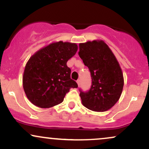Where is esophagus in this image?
<instances>
[{"instance_id":"esophagus-1","label":"esophagus","mask_w":149,"mask_h":149,"mask_svg":"<svg viewBox=\"0 0 149 149\" xmlns=\"http://www.w3.org/2000/svg\"><path fill=\"white\" fill-rule=\"evenodd\" d=\"M76 82H77V84H78V86H79V85H80V80H78Z\"/></svg>"}]
</instances>
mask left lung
I'll return each instance as SVG.
<instances>
[{
    "instance_id": "left-lung-1",
    "label": "left lung",
    "mask_w": 149,
    "mask_h": 149,
    "mask_svg": "<svg viewBox=\"0 0 149 149\" xmlns=\"http://www.w3.org/2000/svg\"><path fill=\"white\" fill-rule=\"evenodd\" d=\"M78 54L92 77L90 90H80L82 104L93 111H107L118 101L123 88V74L118 61L103 40L80 43Z\"/></svg>"
}]
</instances>
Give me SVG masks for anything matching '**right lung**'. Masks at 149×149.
<instances>
[{"instance_id": "add662e5", "label": "right lung", "mask_w": 149, "mask_h": 149, "mask_svg": "<svg viewBox=\"0 0 149 149\" xmlns=\"http://www.w3.org/2000/svg\"><path fill=\"white\" fill-rule=\"evenodd\" d=\"M77 50L76 43L54 42L30 57L22 82L26 95L32 104L45 109L52 107L63 102L70 89L78 88L66 65Z\"/></svg>"}]
</instances>
